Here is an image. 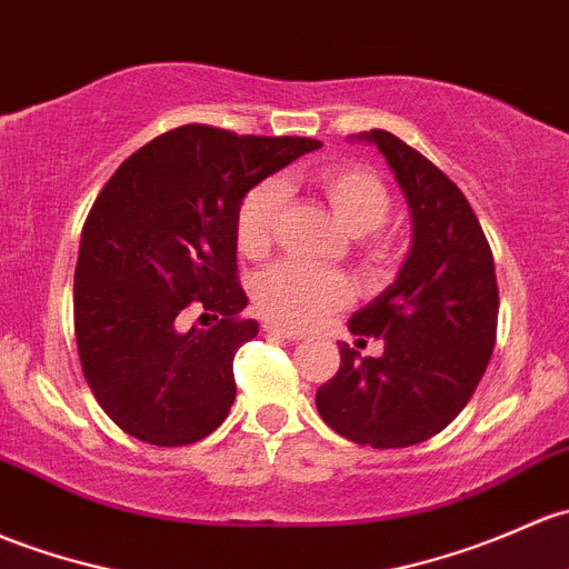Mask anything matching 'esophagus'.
<instances>
[{
	"label": "esophagus",
	"instance_id": "obj_1",
	"mask_svg": "<svg viewBox=\"0 0 569 569\" xmlns=\"http://www.w3.org/2000/svg\"><path fill=\"white\" fill-rule=\"evenodd\" d=\"M264 330H267L269 335H278V338H286V340H302V338H305L302 332L289 330V327H283V325H274V321H267Z\"/></svg>",
	"mask_w": 569,
	"mask_h": 569
}]
</instances>
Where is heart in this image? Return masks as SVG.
I'll use <instances>...</instances> for the list:
<instances>
[{"label": "heart", "instance_id": "heart-1", "mask_svg": "<svg viewBox=\"0 0 569 569\" xmlns=\"http://www.w3.org/2000/svg\"><path fill=\"white\" fill-rule=\"evenodd\" d=\"M313 184L325 196L338 223L351 237H365V256L373 264H385L392 244L376 237L390 220L392 196L379 177L355 166H325L313 174ZM283 190L267 179L242 196L234 218L239 253L261 259L274 242ZM351 297L349 280L330 269L305 267L300 261H280L269 267L253 286V300L269 319L289 327H310L332 310L343 308Z\"/></svg>", "mask_w": 569, "mask_h": 569}]
</instances>
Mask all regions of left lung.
Returning <instances> with one entry per match:
<instances>
[{
  "instance_id": "obj_1",
  "label": "left lung",
  "mask_w": 569,
  "mask_h": 569,
  "mask_svg": "<svg viewBox=\"0 0 569 569\" xmlns=\"http://www.w3.org/2000/svg\"><path fill=\"white\" fill-rule=\"evenodd\" d=\"M385 154L411 214L398 278L349 319L379 338V357L338 343L340 368L316 390L321 420L376 450L411 447L445 430L486 373L496 343L493 253L466 196L428 158L387 130L351 136Z\"/></svg>"
}]
</instances>
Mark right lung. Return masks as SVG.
I'll use <instances>...</instances> for the list:
<instances>
[{
  "instance_id": "right-lung-1",
  "label": "right lung",
  "mask_w": 569,
  "mask_h": 569,
  "mask_svg": "<svg viewBox=\"0 0 569 569\" xmlns=\"http://www.w3.org/2000/svg\"><path fill=\"white\" fill-rule=\"evenodd\" d=\"M316 139L182 124L130 154L94 199L76 264V343L89 390L124 433L204 439L237 398L242 319L234 218L242 196L319 149ZM202 316L190 331L183 319Z\"/></svg>"
}]
</instances>
